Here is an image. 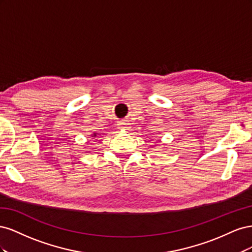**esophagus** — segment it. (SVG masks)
<instances>
[{
	"instance_id": "obj_1",
	"label": "esophagus",
	"mask_w": 252,
	"mask_h": 252,
	"mask_svg": "<svg viewBox=\"0 0 252 252\" xmlns=\"http://www.w3.org/2000/svg\"><path fill=\"white\" fill-rule=\"evenodd\" d=\"M118 125H119V128L122 129V130H129V124L126 123V122H120Z\"/></svg>"
}]
</instances>
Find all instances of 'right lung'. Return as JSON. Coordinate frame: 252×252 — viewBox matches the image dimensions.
I'll return each instance as SVG.
<instances>
[{
	"mask_svg": "<svg viewBox=\"0 0 252 252\" xmlns=\"http://www.w3.org/2000/svg\"><path fill=\"white\" fill-rule=\"evenodd\" d=\"M96 135H97V134H96V132H94V133H93V135H91V136H93V138H95Z\"/></svg>",
	"mask_w": 252,
	"mask_h": 252,
	"instance_id": "add662e5",
	"label": "right lung"
}]
</instances>
